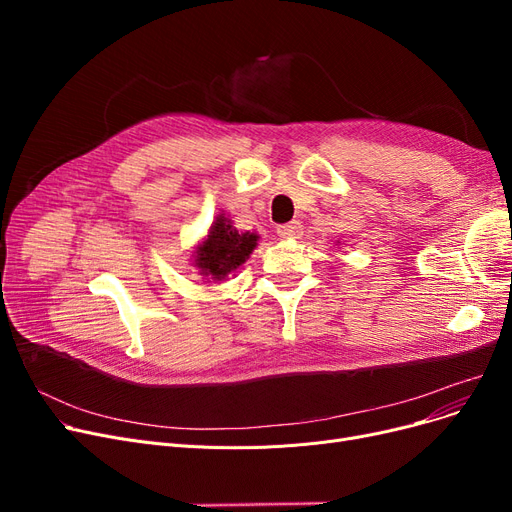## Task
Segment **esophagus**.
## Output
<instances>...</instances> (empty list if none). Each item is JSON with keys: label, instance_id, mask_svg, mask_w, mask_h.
<instances>
[{"label": "esophagus", "instance_id": "esophagus-1", "mask_svg": "<svg viewBox=\"0 0 512 512\" xmlns=\"http://www.w3.org/2000/svg\"><path fill=\"white\" fill-rule=\"evenodd\" d=\"M301 232H303L301 222H288V224L278 226V236L280 238H297Z\"/></svg>", "mask_w": 512, "mask_h": 512}]
</instances>
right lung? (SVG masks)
<instances>
[{"mask_svg":"<svg viewBox=\"0 0 512 512\" xmlns=\"http://www.w3.org/2000/svg\"><path fill=\"white\" fill-rule=\"evenodd\" d=\"M257 245V236L251 232L238 234L236 228L220 215L209 230L207 240L197 251V267L203 276H211L215 280L226 278L240 263H245L251 251Z\"/></svg>","mask_w":512,"mask_h":512,"instance_id":"add662e5","label":"right lung"}]
</instances>
